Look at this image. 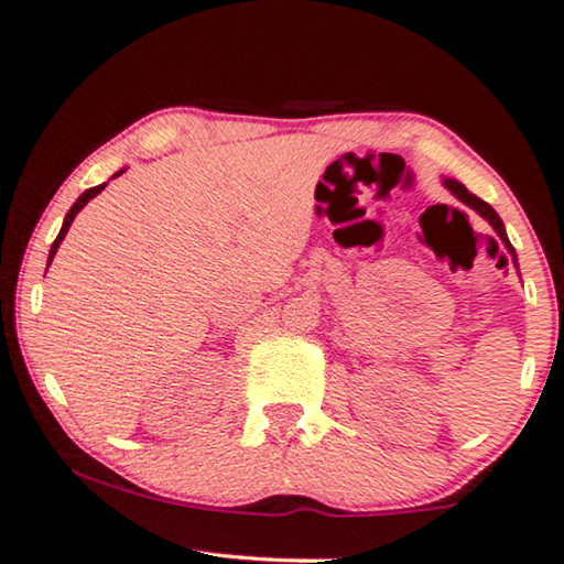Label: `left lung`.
I'll return each instance as SVG.
<instances>
[{
    "instance_id": "8db88e82",
    "label": "left lung",
    "mask_w": 564,
    "mask_h": 564,
    "mask_svg": "<svg viewBox=\"0 0 564 564\" xmlns=\"http://www.w3.org/2000/svg\"><path fill=\"white\" fill-rule=\"evenodd\" d=\"M444 184H447V188H449V192H452V194H455L459 202H465L467 206H473V209H475V212H478V214H480V217H486V219L490 221V225H494V229H496V232H498V237H501V240L506 242V248H509V252H511V256H513V263H517V252H513V248H511V242H509V237H506L503 221H501V217H498V214H496V209H494V206H490V204H486V202H482V199H478V196H475V194H470V192H467V188H465L463 184H457V181H452V178H447V181H444Z\"/></svg>"
}]
</instances>
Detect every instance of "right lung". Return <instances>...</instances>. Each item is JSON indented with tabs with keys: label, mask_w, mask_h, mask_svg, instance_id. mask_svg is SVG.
Returning a JSON list of instances; mask_svg holds the SVG:
<instances>
[{
	"label": "right lung",
	"mask_w": 564,
	"mask_h": 564,
	"mask_svg": "<svg viewBox=\"0 0 564 564\" xmlns=\"http://www.w3.org/2000/svg\"><path fill=\"white\" fill-rule=\"evenodd\" d=\"M120 173H122V171H120ZM120 173H117V176H120ZM105 186H107V184H101V186H94V188H89V192H84V194L78 196V199H76V204L70 206L68 214H66V219H63V227H61V232H58V237H55V242H53V248H51V256H47V265H51V260H53V256H55V250H58V245L63 242V237H66L68 227H70V221H74L76 214L82 212L84 206H86V202L94 199V196H97V194H99L101 188H105Z\"/></svg>",
	"instance_id": "1"
}]
</instances>
